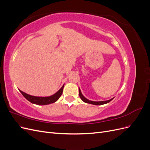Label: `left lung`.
<instances>
[{"label":"left lung","instance_id":"left-lung-1","mask_svg":"<svg viewBox=\"0 0 150 150\" xmlns=\"http://www.w3.org/2000/svg\"><path fill=\"white\" fill-rule=\"evenodd\" d=\"M79 96L81 98V99H82L83 101H84V103H89V104H94V105H102V104H106L108 103L109 102H110L111 100H112L114 98L110 99V100H108V101H90L89 99H88L87 98H86L82 94V93H81V90L79 88Z\"/></svg>","mask_w":150,"mask_h":150}]
</instances>
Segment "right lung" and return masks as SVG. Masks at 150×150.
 I'll return each instance as SVG.
<instances>
[{
	"mask_svg": "<svg viewBox=\"0 0 150 150\" xmlns=\"http://www.w3.org/2000/svg\"><path fill=\"white\" fill-rule=\"evenodd\" d=\"M64 84L62 86V88L55 94L52 95V96H47V97H38V96H31V95L24 93L21 90L19 91L27 100H28L31 103L38 104V105H47V104L55 103L58 100L59 98L61 97V96L62 94V91H63V88H64Z\"/></svg>",
	"mask_w": 150,
	"mask_h": 150,
	"instance_id": "1",
	"label": "right lung"
}]
</instances>
